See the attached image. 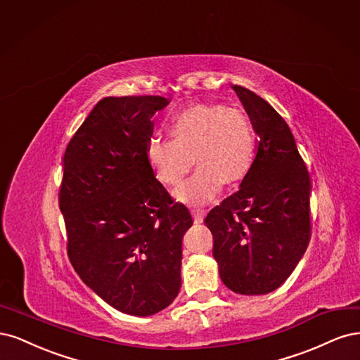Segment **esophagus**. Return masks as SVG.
I'll return each mask as SVG.
<instances>
[{
    "label": "esophagus",
    "instance_id": "1",
    "mask_svg": "<svg viewBox=\"0 0 360 360\" xmlns=\"http://www.w3.org/2000/svg\"><path fill=\"white\" fill-rule=\"evenodd\" d=\"M193 217H194V223H202L203 218L206 215V210H200V207H194L191 211Z\"/></svg>",
    "mask_w": 360,
    "mask_h": 360
}]
</instances>
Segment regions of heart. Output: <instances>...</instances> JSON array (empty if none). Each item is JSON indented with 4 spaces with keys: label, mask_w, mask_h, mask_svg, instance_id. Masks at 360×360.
<instances>
[{
    "label": "heart",
    "mask_w": 360,
    "mask_h": 360,
    "mask_svg": "<svg viewBox=\"0 0 360 360\" xmlns=\"http://www.w3.org/2000/svg\"><path fill=\"white\" fill-rule=\"evenodd\" d=\"M170 139L153 136L146 163L166 187H178L195 161L199 169L176 190L179 200L202 205L223 184L242 182L257 160L259 133L247 113L224 104L199 103L178 112L169 124Z\"/></svg>",
    "instance_id": "obj_1"
}]
</instances>
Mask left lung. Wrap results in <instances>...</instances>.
<instances>
[{"mask_svg": "<svg viewBox=\"0 0 360 360\" xmlns=\"http://www.w3.org/2000/svg\"><path fill=\"white\" fill-rule=\"evenodd\" d=\"M233 89L259 133L257 160L240 188L212 207L205 224L226 287L266 295L287 280L309 243L311 178L281 115L252 91Z\"/></svg>", "mask_w": 360, "mask_h": 360, "instance_id": "obj_1", "label": "left lung"}]
</instances>
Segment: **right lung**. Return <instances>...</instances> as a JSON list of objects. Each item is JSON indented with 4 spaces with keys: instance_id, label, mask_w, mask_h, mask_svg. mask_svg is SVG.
I'll use <instances>...</instances> for the list:
<instances>
[{
    "instance_id": "obj_1",
    "label": "right lung",
    "mask_w": 360,
    "mask_h": 360,
    "mask_svg": "<svg viewBox=\"0 0 360 360\" xmlns=\"http://www.w3.org/2000/svg\"><path fill=\"white\" fill-rule=\"evenodd\" d=\"M170 100L106 97L79 127L63 158L60 210L67 252L82 281L115 309L146 317L181 288L182 238L193 226L145 158L150 118Z\"/></svg>"
}]
</instances>
